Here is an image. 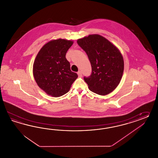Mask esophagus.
Wrapping results in <instances>:
<instances>
[{"label":"esophagus","instance_id":"esophagus-1","mask_svg":"<svg viewBox=\"0 0 158 158\" xmlns=\"http://www.w3.org/2000/svg\"><path fill=\"white\" fill-rule=\"evenodd\" d=\"M77 75H78L79 77H82V73H81V71H78L77 72Z\"/></svg>","mask_w":158,"mask_h":158}]
</instances>
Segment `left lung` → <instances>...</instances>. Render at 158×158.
<instances>
[{
	"label": "left lung",
	"instance_id": "obj_1",
	"mask_svg": "<svg viewBox=\"0 0 158 158\" xmlns=\"http://www.w3.org/2000/svg\"><path fill=\"white\" fill-rule=\"evenodd\" d=\"M77 43L87 53L91 65V74L84 77L90 90L101 95L112 92L124 72V59L119 50L98 34L79 39Z\"/></svg>",
	"mask_w": 158,
	"mask_h": 158
}]
</instances>
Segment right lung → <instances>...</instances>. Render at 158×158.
<instances>
[{
  "label": "right lung",
  "mask_w": 158,
  "mask_h": 158,
  "mask_svg": "<svg viewBox=\"0 0 158 158\" xmlns=\"http://www.w3.org/2000/svg\"><path fill=\"white\" fill-rule=\"evenodd\" d=\"M73 41L52 40L40 49L33 64V75L39 87L47 94L59 97L68 93L77 79L65 55Z\"/></svg>",
  "instance_id": "obj_1"
}]
</instances>
